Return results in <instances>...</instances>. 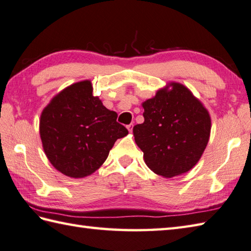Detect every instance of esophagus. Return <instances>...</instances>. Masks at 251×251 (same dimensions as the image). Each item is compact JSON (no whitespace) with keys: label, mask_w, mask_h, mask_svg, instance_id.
I'll list each match as a JSON object with an SVG mask.
<instances>
[{"label":"esophagus","mask_w":251,"mask_h":251,"mask_svg":"<svg viewBox=\"0 0 251 251\" xmlns=\"http://www.w3.org/2000/svg\"><path fill=\"white\" fill-rule=\"evenodd\" d=\"M126 129H127V130H129V132L131 133V132H132V129H133V125H132V124H130V125H127V126H126Z\"/></svg>","instance_id":"esophagus-1"}]
</instances>
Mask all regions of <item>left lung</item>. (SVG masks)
I'll return each instance as SVG.
<instances>
[{
	"instance_id": "1",
	"label": "left lung",
	"mask_w": 251,
	"mask_h": 251,
	"mask_svg": "<svg viewBox=\"0 0 251 251\" xmlns=\"http://www.w3.org/2000/svg\"><path fill=\"white\" fill-rule=\"evenodd\" d=\"M144 122L133 127L147 167L172 177L190 171L206 150L211 119L186 86L171 82L142 104Z\"/></svg>"
}]
</instances>
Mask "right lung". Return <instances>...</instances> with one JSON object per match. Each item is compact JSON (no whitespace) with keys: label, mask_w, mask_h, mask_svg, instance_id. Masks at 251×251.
<instances>
[{"label":"right lung","mask_w":251,"mask_h":251,"mask_svg":"<svg viewBox=\"0 0 251 251\" xmlns=\"http://www.w3.org/2000/svg\"><path fill=\"white\" fill-rule=\"evenodd\" d=\"M117 112L93 96L90 80L71 84L43 109L40 136L48 159L63 175L80 178L95 172L115 142L127 134Z\"/></svg>","instance_id":"1"}]
</instances>
